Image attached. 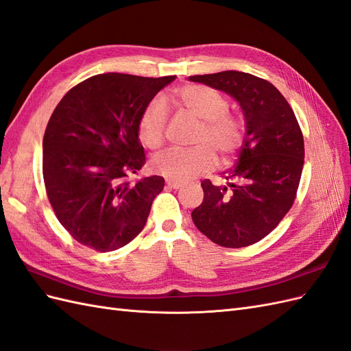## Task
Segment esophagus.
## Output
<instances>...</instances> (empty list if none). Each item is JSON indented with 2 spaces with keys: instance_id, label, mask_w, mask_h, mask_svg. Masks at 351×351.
Masks as SVG:
<instances>
[{
  "instance_id": "34e87169",
  "label": "esophagus",
  "mask_w": 351,
  "mask_h": 351,
  "mask_svg": "<svg viewBox=\"0 0 351 351\" xmlns=\"http://www.w3.org/2000/svg\"><path fill=\"white\" fill-rule=\"evenodd\" d=\"M166 184H167V186H169V188H173V190H179V188H182V186H184V184H182V182L170 181V179H169V181H167Z\"/></svg>"
}]
</instances>
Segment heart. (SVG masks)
Returning a JSON list of instances; mask_svg holds the SVG:
<instances>
[{
  "instance_id": "1",
  "label": "heart",
  "mask_w": 351,
  "mask_h": 351,
  "mask_svg": "<svg viewBox=\"0 0 351 351\" xmlns=\"http://www.w3.org/2000/svg\"><path fill=\"white\" fill-rule=\"evenodd\" d=\"M176 99L185 111L200 120L191 148H170L152 160L160 175L172 181L185 182L209 172L217 163L215 151L228 158L240 149L245 141V121L228 112L230 102L218 90L206 86H185L176 92ZM169 120L167 105L154 97L143 106L139 115L138 132L143 145L157 149L165 142Z\"/></svg>"
}]
</instances>
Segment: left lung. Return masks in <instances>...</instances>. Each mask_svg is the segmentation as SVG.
<instances>
[{
  "mask_svg": "<svg viewBox=\"0 0 351 351\" xmlns=\"http://www.w3.org/2000/svg\"><path fill=\"white\" fill-rule=\"evenodd\" d=\"M231 95L246 120L237 165L222 173L226 185L202 182L203 203L191 213L213 243L245 247L268 236L289 212L304 166V138L285 96L264 78L239 71L191 75Z\"/></svg>",
  "mask_w": 351,
  "mask_h": 351,
  "instance_id": "1",
  "label": "left lung"
}]
</instances>
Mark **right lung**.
I'll list each match as a JSON object with an SVG mask.
<instances>
[{"mask_svg":"<svg viewBox=\"0 0 351 351\" xmlns=\"http://www.w3.org/2000/svg\"><path fill=\"white\" fill-rule=\"evenodd\" d=\"M176 77L99 74L74 86L43 139V178L56 218L97 252L128 245L145 227L165 178H134L145 165L139 115Z\"/></svg>","mask_w":351,"mask_h":351,"instance_id":"add662e5","label":"right lung"}]
</instances>
